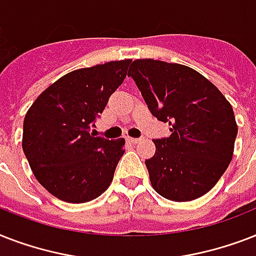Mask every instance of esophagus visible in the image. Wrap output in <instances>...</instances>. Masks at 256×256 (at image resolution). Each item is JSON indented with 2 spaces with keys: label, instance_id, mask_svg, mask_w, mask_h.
<instances>
[{
  "label": "esophagus",
  "instance_id": "34e87169",
  "mask_svg": "<svg viewBox=\"0 0 256 256\" xmlns=\"http://www.w3.org/2000/svg\"><path fill=\"white\" fill-rule=\"evenodd\" d=\"M126 140L130 142V144H138L140 140V138H132V136H126Z\"/></svg>",
  "mask_w": 256,
  "mask_h": 256
}]
</instances>
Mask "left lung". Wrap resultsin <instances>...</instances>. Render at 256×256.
Wrapping results in <instances>:
<instances>
[{
    "mask_svg": "<svg viewBox=\"0 0 256 256\" xmlns=\"http://www.w3.org/2000/svg\"><path fill=\"white\" fill-rule=\"evenodd\" d=\"M171 136L154 140L146 160L152 188L164 198L187 202L216 184L228 168L238 124L226 96L196 70L180 64L136 60L128 74Z\"/></svg>",
    "mask_w": 256,
    "mask_h": 256,
    "instance_id": "8db88e82",
    "label": "left lung"
}]
</instances>
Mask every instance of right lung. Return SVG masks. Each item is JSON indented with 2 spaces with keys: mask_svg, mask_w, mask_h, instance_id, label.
<instances>
[{
  "mask_svg": "<svg viewBox=\"0 0 256 256\" xmlns=\"http://www.w3.org/2000/svg\"><path fill=\"white\" fill-rule=\"evenodd\" d=\"M132 60L74 70L38 96L24 120L22 148L37 180L56 198L85 203L108 190L124 140L92 134Z\"/></svg>",
  "mask_w": 256,
  "mask_h": 256,
  "instance_id": "add662e5",
  "label": "right lung"
}]
</instances>
